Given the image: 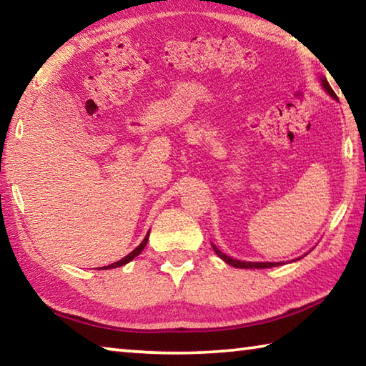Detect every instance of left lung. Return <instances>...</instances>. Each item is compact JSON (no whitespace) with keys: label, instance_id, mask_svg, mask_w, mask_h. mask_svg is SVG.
Wrapping results in <instances>:
<instances>
[{"label":"left lung","instance_id":"1","mask_svg":"<svg viewBox=\"0 0 366 366\" xmlns=\"http://www.w3.org/2000/svg\"><path fill=\"white\" fill-rule=\"evenodd\" d=\"M321 82H323V86H325V90L327 92V94H330L332 98H336V100H337V97H336V94H334V92H332L331 85L327 84V80H326V79H323V80H321ZM213 250L216 252V255H218L219 258L224 259V262H226L227 264L234 266V268H247V269H252V268H272V266H277V264H280V263H252V262H239V259H234V258H231V257L224 255V253H222V252L218 249V247H214V245H213Z\"/></svg>","mask_w":366,"mask_h":366}]
</instances>
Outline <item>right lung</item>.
<instances>
[{
    "mask_svg": "<svg viewBox=\"0 0 366 366\" xmlns=\"http://www.w3.org/2000/svg\"><path fill=\"white\" fill-rule=\"evenodd\" d=\"M148 235H150V232H148L147 235H145V239L142 240V244L137 247V249L135 250H132L131 253H129L127 257H124L122 259H119V262H116V263H113V264H108V266H103L102 269H111V268H117V266H122V264H126V263H129V262H132V259L139 255V253L145 249V245H147V240H148Z\"/></svg>",
    "mask_w": 366,
    "mask_h": 366,
    "instance_id": "obj_1",
    "label": "right lung"
}]
</instances>
